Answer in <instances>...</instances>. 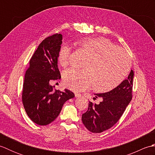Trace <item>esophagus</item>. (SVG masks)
I'll use <instances>...</instances> for the list:
<instances>
[{
    "label": "esophagus",
    "instance_id": "1",
    "mask_svg": "<svg viewBox=\"0 0 155 155\" xmlns=\"http://www.w3.org/2000/svg\"><path fill=\"white\" fill-rule=\"evenodd\" d=\"M81 96H82V95L80 93H75V97H80Z\"/></svg>",
    "mask_w": 155,
    "mask_h": 155
}]
</instances>
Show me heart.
<instances>
[{
    "instance_id": "1",
    "label": "heart",
    "mask_w": 155,
    "mask_h": 155,
    "mask_svg": "<svg viewBox=\"0 0 155 155\" xmlns=\"http://www.w3.org/2000/svg\"><path fill=\"white\" fill-rule=\"evenodd\" d=\"M88 58L83 70L70 68L62 74L64 84L71 90L93 89L100 93L114 90L123 83L130 69V58L113 42L103 37H84L75 42ZM70 48L62 45L58 52V61L62 67L69 62Z\"/></svg>"
}]
</instances>
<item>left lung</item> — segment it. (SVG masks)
<instances>
[{
  "label": "left lung",
  "mask_w": 155,
  "mask_h": 155,
  "mask_svg": "<svg viewBox=\"0 0 155 155\" xmlns=\"http://www.w3.org/2000/svg\"><path fill=\"white\" fill-rule=\"evenodd\" d=\"M133 77L134 72L131 70L127 79L114 90L95 94L97 98H102V101L98 104L90 101L87 111L82 115V121L88 130L102 133L117 123L132 99Z\"/></svg>",
  "instance_id": "8db88e82"
}]
</instances>
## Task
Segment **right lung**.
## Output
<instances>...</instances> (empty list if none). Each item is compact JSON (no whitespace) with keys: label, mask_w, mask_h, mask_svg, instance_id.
Segmentation results:
<instances>
[{"label":"right lung","mask_w":155,"mask_h":155,"mask_svg":"<svg viewBox=\"0 0 155 155\" xmlns=\"http://www.w3.org/2000/svg\"><path fill=\"white\" fill-rule=\"evenodd\" d=\"M62 39V35L54 34L42 41L32 55L25 76L23 106L32 121L42 126L54 121L65 102L74 97L71 91L56 90L50 84L61 78L58 52Z\"/></svg>","instance_id":"obj_1"}]
</instances>
